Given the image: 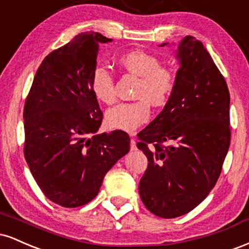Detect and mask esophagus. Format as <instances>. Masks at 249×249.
I'll return each instance as SVG.
<instances>
[{
    "instance_id": "esophagus-1",
    "label": "esophagus",
    "mask_w": 249,
    "mask_h": 249,
    "mask_svg": "<svg viewBox=\"0 0 249 249\" xmlns=\"http://www.w3.org/2000/svg\"><path fill=\"white\" fill-rule=\"evenodd\" d=\"M130 136L132 137V139H131V142H130V148H131V151H136L137 150V142H136V139L133 138V137L136 136V133L131 132Z\"/></svg>"
}]
</instances>
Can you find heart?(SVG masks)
Segmentation results:
<instances>
[{
    "label": "heart",
    "mask_w": 249,
    "mask_h": 249,
    "mask_svg": "<svg viewBox=\"0 0 249 249\" xmlns=\"http://www.w3.org/2000/svg\"><path fill=\"white\" fill-rule=\"evenodd\" d=\"M119 65L132 75L141 77L134 98L138 101L122 103L110 108L105 115L107 125L122 131H134L150 118L152 104L165 107L176 89V75L170 68L161 67L157 56L142 50H131L119 57ZM91 90L99 102L112 104L117 98L115 78L110 70L97 65L91 75Z\"/></svg>",
    "instance_id": "b5f03b06"
}]
</instances>
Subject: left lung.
I'll list each match as a JSON object with an SVG mask.
<instances>
[{
	"instance_id": "1",
	"label": "left lung",
	"mask_w": 249,
	"mask_h": 249,
	"mask_svg": "<svg viewBox=\"0 0 249 249\" xmlns=\"http://www.w3.org/2000/svg\"><path fill=\"white\" fill-rule=\"evenodd\" d=\"M177 58L173 95L137 142L148 160L139 196L150 212L165 219L191 212L206 198L231 142L230 91L206 48L186 36ZM168 141L173 145L162 146Z\"/></svg>"
}]
</instances>
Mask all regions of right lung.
I'll list each match as a JSON object with an SVG mask.
<instances>
[{
  "label": "right lung",
  "mask_w": 249,
  "mask_h": 249,
  "mask_svg": "<svg viewBox=\"0 0 249 249\" xmlns=\"http://www.w3.org/2000/svg\"><path fill=\"white\" fill-rule=\"evenodd\" d=\"M99 33L78 34L43 59L24 104V157L42 192L59 206L88 204L130 151L121 130L98 134L103 113L91 90Z\"/></svg>",
  "instance_id": "obj_1"
}]
</instances>
